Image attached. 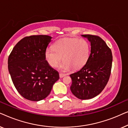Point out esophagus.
<instances>
[{
  "instance_id": "esophagus-1",
  "label": "esophagus",
  "mask_w": 128,
  "mask_h": 128,
  "mask_svg": "<svg viewBox=\"0 0 128 128\" xmlns=\"http://www.w3.org/2000/svg\"><path fill=\"white\" fill-rule=\"evenodd\" d=\"M66 75V74H64V73H59V77H60V78H64V77Z\"/></svg>"
}]
</instances>
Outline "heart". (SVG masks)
I'll return each mask as SVG.
<instances>
[{
	"instance_id": "1",
	"label": "heart",
	"mask_w": 128,
	"mask_h": 128,
	"mask_svg": "<svg viewBox=\"0 0 128 128\" xmlns=\"http://www.w3.org/2000/svg\"><path fill=\"white\" fill-rule=\"evenodd\" d=\"M90 46L86 40L78 38H66L56 41L54 48L45 50V58L51 67L55 68L62 59L60 69L66 71L78 70L86 64L90 56Z\"/></svg>"
}]
</instances>
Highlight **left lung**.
I'll return each mask as SVG.
<instances>
[{"label":"left lung","mask_w":128,"mask_h":128,"mask_svg":"<svg viewBox=\"0 0 128 128\" xmlns=\"http://www.w3.org/2000/svg\"><path fill=\"white\" fill-rule=\"evenodd\" d=\"M91 43L90 56L80 70L70 74V90L80 100L95 97L104 90L111 74L112 55L111 49L100 36L82 35Z\"/></svg>","instance_id":"obj_1"}]
</instances>
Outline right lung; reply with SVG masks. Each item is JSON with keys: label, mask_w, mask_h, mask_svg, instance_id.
Returning a JSON list of instances; mask_svg holds the SVG:
<instances>
[{"label": "right lung", "mask_w": 128, "mask_h": 128, "mask_svg": "<svg viewBox=\"0 0 128 128\" xmlns=\"http://www.w3.org/2000/svg\"><path fill=\"white\" fill-rule=\"evenodd\" d=\"M52 37L26 36L14 47L8 58V69L16 88L26 99L38 101L50 92L59 73L46 60L45 50Z\"/></svg>", "instance_id": "right-lung-1"}]
</instances>
